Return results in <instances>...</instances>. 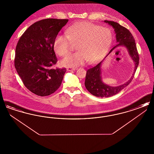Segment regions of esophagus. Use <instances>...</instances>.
Instances as JSON below:
<instances>
[{"label":"esophagus","instance_id":"obj_1","mask_svg":"<svg viewBox=\"0 0 154 154\" xmlns=\"http://www.w3.org/2000/svg\"><path fill=\"white\" fill-rule=\"evenodd\" d=\"M77 69V67H68V68H67V71H73V70H75Z\"/></svg>","mask_w":154,"mask_h":154}]
</instances>
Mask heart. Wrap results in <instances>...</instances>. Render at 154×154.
<instances>
[{"label":"heart","instance_id":"b5f03b06","mask_svg":"<svg viewBox=\"0 0 154 154\" xmlns=\"http://www.w3.org/2000/svg\"><path fill=\"white\" fill-rule=\"evenodd\" d=\"M67 35L58 33L54 41V50L61 57H66L71 52L73 44H77L79 51L61 61L63 66L75 67L85 61L94 64L104 57L112 40L109 29L91 22H77L67 29Z\"/></svg>","mask_w":154,"mask_h":154}]
</instances>
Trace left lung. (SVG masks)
<instances>
[{
  "label": "left lung",
  "mask_w": 154,
  "mask_h": 154,
  "mask_svg": "<svg viewBox=\"0 0 154 154\" xmlns=\"http://www.w3.org/2000/svg\"><path fill=\"white\" fill-rule=\"evenodd\" d=\"M104 22L109 23L113 27L116 33L117 42L119 43L110 50L109 54L118 46H125L128 49L131 57L134 62L135 67L134 73L133 74L131 79L124 84L118 87H111L103 82L100 69L102 61L97 65L92 66L88 69L85 77V86L92 95L99 97H107L115 95L128 86L133 80L139 63V56L135 40L130 31L117 22L107 20H105ZM108 55L105 58H106Z\"/></svg>",
  "instance_id": "obj_1"
}]
</instances>
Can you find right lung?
I'll return each mask as SVG.
<instances>
[{
    "instance_id": "1",
    "label": "right lung",
    "mask_w": 154,
    "mask_h": 154,
    "mask_svg": "<svg viewBox=\"0 0 154 154\" xmlns=\"http://www.w3.org/2000/svg\"><path fill=\"white\" fill-rule=\"evenodd\" d=\"M67 19L48 18L30 25L15 48L14 66L26 88L36 95L48 96L60 86L66 68L54 69L58 59L54 41Z\"/></svg>"
}]
</instances>
